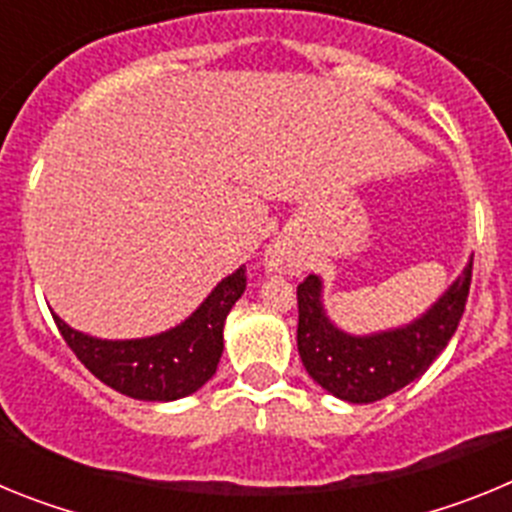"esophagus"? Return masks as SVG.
I'll return each mask as SVG.
<instances>
[{
  "mask_svg": "<svg viewBox=\"0 0 512 512\" xmlns=\"http://www.w3.org/2000/svg\"><path fill=\"white\" fill-rule=\"evenodd\" d=\"M266 271H295V259H292V253L287 248H271L266 253Z\"/></svg>",
  "mask_w": 512,
  "mask_h": 512,
  "instance_id": "1",
  "label": "esophagus"
}]
</instances>
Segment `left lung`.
I'll return each instance as SVG.
<instances>
[{
	"instance_id": "1",
	"label": "left lung",
	"mask_w": 512,
	"mask_h": 512,
	"mask_svg": "<svg viewBox=\"0 0 512 512\" xmlns=\"http://www.w3.org/2000/svg\"><path fill=\"white\" fill-rule=\"evenodd\" d=\"M472 284V261L423 315L377 333H346L323 305V279L310 274L297 287V351L307 374L338 400L369 405L410 382L438 359L459 328Z\"/></svg>"
}]
</instances>
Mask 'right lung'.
<instances>
[{"label": "right lung", "instance_id": "obj_1", "mask_svg": "<svg viewBox=\"0 0 512 512\" xmlns=\"http://www.w3.org/2000/svg\"><path fill=\"white\" fill-rule=\"evenodd\" d=\"M246 292V269L238 266L202 300L182 323L156 336L110 338L87 336L53 312L63 341L89 372L120 395L143 402H171L192 395L215 374L223 356V325Z\"/></svg>", "mask_w": 512, "mask_h": 512}]
</instances>
